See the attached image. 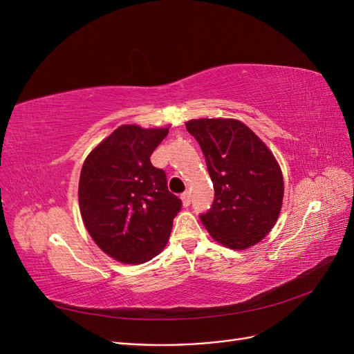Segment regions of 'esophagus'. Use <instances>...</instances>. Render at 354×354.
Listing matches in <instances>:
<instances>
[{
	"instance_id": "obj_1",
	"label": "esophagus",
	"mask_w": 354,
	"mask_h": 354,
	"mask_svg": "<svg viewBox=\"0 0 354 354\" xmlns=\"http://www.w3.org/2000/svg\"><path fill=\"white\" fill-rule=\"evenodd\" d=\"M181 201H183V205L185 207L190 205V194H189V192H185V194L181 195Z\"/></svg>"
}]
</instances>
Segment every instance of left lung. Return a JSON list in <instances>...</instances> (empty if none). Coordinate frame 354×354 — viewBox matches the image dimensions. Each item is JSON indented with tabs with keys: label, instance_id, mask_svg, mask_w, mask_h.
<instances>
[{
	"label": "left lung",
	"instance_id": "left-lung-1",
	"mask_svg": "<svg viewBox=\"0 0 354 354\" xmlns=\"http://www.w3.org/2000/svg\"><path fill=\"white\" fill-rule=\"evenodd\" d=\"M214 186L211 208L199 216L217 242L245 250L260 242L279 217L283 177L267 146L236 120H192Z\"/></svg>",
	"mask_w": 354,
	"mask_h": 354
}]
</instances>
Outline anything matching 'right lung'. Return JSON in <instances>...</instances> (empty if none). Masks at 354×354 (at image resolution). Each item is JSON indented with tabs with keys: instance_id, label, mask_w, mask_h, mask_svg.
<instances>
[{
	"instance_id": "add662e5",
	"label": "right lung",
	"mask_w": 354,
	"mask_h": 354,
	"mask_svg": "<svg viewBox=\"0 0 354 354\" xmlns=\"http://www.w3.org/2000/svg\"><path fill=\"white\" fill-rule=\"evenodd\" d=\"M168 128L121 125L87 156L80 177V209L99 248L125 264L152 260L164 250L181 209L164 169L151 155Z\"/></svg>"
}]
</instances>
